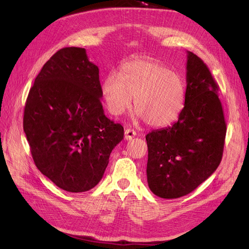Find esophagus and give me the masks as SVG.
<instances>
[{"mask_svg": "<svg viewBox=\"0 0 249 249\" xmlns=\"http://www.w3.org/2000/svg\"><path fill=\"white\" fill-rule=\"evenodd\" d=\"M135 136H136V132L132 129H126L124 131V139L125 140H132Z\"/></svg>", "mask_w": 249, "mask_h": 249, "instance_id": "1", "label": "esophagus"}]
</instances>
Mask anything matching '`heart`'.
Here are the masks:
<instances>
[{
	"mask_svg": "<svg viewBox=\"0 0 249 249\" xmlns=\"http://www.w3.org/2000/svg\"><path fill=\"white\" fill-rule=\"evenodd\" d=\"M102 94L110 114L117 116L131 107L150 126H164L180 115L186 84L178 73L155 60L137 59L110 73L102 84Z\"/></svg>",
	"mask_w": 249,
	"mask_h": 249,
	"instance_id": "heart-1",
	"label": "heart"
}]
</instances>
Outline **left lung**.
<instances>
[{"label": "left lung", "instance_id": "left-lung-1", "mask_svg": "<svg viewBox=\"0 0 249 249\" xmlns=\"http://www.w3.org/2000/svg\"><path fill=\"white\" fill-rule=\"evenodd\" d=\"M186 100L178 122L146 135L147 184L162 198H178L205 182L222 159L227 124L217 83L192 52L186 64Z\"/></svg>", "mask_w": 249, "mask_h": 249}]
</instances>
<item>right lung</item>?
Returning <instances> with one entry per match:
<instances>
[{"label":"right lung","mask_w":249,"mask_h":249,"mask_svg":"<svg viewBox=\"0 0 249 249\" xmlns=\"http://www.w3.org/2000/svg\"><path fill=\"white\" fill-rule=\"evenodd\" d=\"M99 67L86 50L64 48L43 65L30 89L24 132L36 167L69 192L102 179L124 126L104 113Z\"/></svg>","instance_id":"obj_1"}]
</instances>
